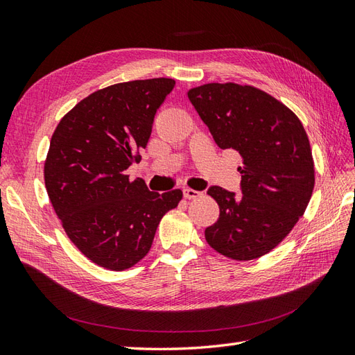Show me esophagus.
<instances>
[{"label": "esophagus", "mask_w": 355, "mask_h": 355, "mask_svg": "<svg viewBox=\"0 0 355 355\" xmlns=\"http://www.w3.org/2000/svg\"><path fill=\"white\" fill-rule=\"evenodd\" d=\"M183 195L186 199H196L202 196V192H198V190L193 189H183Z\"/></svg>", "instance_id": "esophagus-1"}]
</instances>
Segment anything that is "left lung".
<instances>
[{"mask_svg": "<svg viewBox=\"0 0 355 355\" xmlns=\"http://www.w3.org/2000/svg\"><path fill=\"white\" fill-rule=\"evenodd\" d=\"M187 97L216 144L243 159V196L219 186L208 189L220 214L205 230V240L235 261L264 257L311 201L315 166L304 127L288 106L252 85L205 84L189 89Z\"/></svg>", "mask_w": 355, "mask_h": 355, "instance_id": "8db88e82", "label": "left lung"}]
</instances>
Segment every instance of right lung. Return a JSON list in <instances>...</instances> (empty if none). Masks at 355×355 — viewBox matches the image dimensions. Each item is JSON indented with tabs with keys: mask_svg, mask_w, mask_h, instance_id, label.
<instances>
[{
	"mask_svg": "<svg viewBox=\"0 0 355 355\" xmlns=\"http://www.w3.org/2000/svg\"><path fill=\"white\" fill-rule=\"evenodd\" d=\"M174 79L130 80L89 94L52 135L44 184L71 243L94 264L121 271L151 249L157 226L183 198L150 192L125 174L147 147L154 115Z\"/></svg>",
	"mask_w": 355,
	"mask_h": 355,
	"instance_id": "add662e5",
	"label": "right lung"
}]
</instances>
